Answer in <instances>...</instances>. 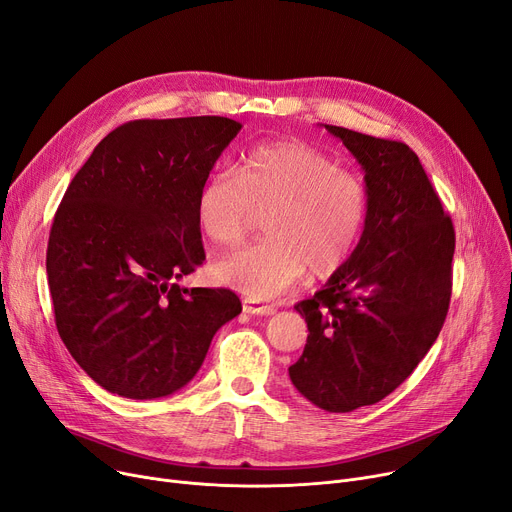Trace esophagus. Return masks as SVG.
<instances>
[{"instance_id":"34e87169","label":"esophagus","mask_w":512,"mask_h":512,"mask_svg":"<svg viewBox=\"0 0 512 512\" xmlns=\"http://www.w3.org/2000/svg\"><path fill=\"white\" fill-rule=\"evenodd\" d=\"M242 309H245V313H251V315H272L276 309L274 305H267V303H261L257 299H245L242 301Z\"/></svg>"}]
</instances>
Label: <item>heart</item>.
<instances>
[{
    "label": "heart",
    "instance_id": "1",
    "mask_svg": "<svg viewBox=\"0 0 512 512\" xmlns=\"http://www.w3.org/2000/svg\"><path fill=\"white\" fill-rule=\"evenodd\" d=\"M265 213L267 238L213 265L222 284L270 299L311 270L328 278L353 257L369 215L361 174L297 141L261 143L232 174L211 176L197 195L201 232L218 247H238Z\"/></svg>",
    "mask_w": 512,
    "mask_h": 512
}]
</instances>
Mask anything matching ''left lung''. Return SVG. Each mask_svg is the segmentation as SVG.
Returning a JSON list of instances; mask_svg holds the SVG:
<instances>
[{
  "label": "left lung",
  "instance_id": "obj_1",
  "mask_svg": "<svg viewBox=\"0 0 512 512\" xmlns=\"http://www.w3.org/2000/svg\"><path fill=\"white\" fill-rule=\"evenodd\" d=\"M326 130L363 166L369 215L353 257L294 305L309 336L288 373L313 405L348 413L394 392L436 342L452 294L454 226L409 145Z\"/></svg>",
  "mask_w": 512,
  "mask_h": 512
}]
</instances>
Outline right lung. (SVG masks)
<instances>
[{"label":"right lung","instance_id":"right-lung-1","mask_svg":"<svg viewBox=\"0 0 512 512\" xmlns=\"http://www.w3.org/2000/svg\"><path fill=\"white\" fill-rule=\"evenodd\" d=\"M240 128L222 116L126 122L66 188L47 242L56 328L107 392L180 390L242 311L232 290L176 284L205 261L197 195Z\"/></svg>","mask_w":512,"mask_h":512}]
</instances>
